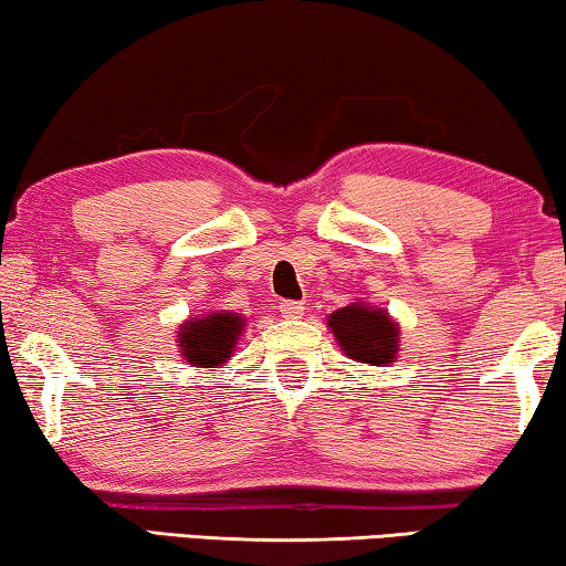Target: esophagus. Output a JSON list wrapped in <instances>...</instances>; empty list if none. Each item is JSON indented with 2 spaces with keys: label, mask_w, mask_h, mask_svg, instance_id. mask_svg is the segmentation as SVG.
<instances>
[{
  "label": "esophagus",
  "mask_w": 566,
  "mask_h": 566,
  "mask_svg": "<svg viewBox=\"0 0 566 566\" xmlns=\"http://www.w3.org/2000/svg\"><path fill=\"white\" fill-rule=\"evenodd\" d=\"M281 314L285 318H301L303 316V303L301 301H283L281 303Z\"/></svg>",
  "instance_id": "obj_1"
}]
</instances>
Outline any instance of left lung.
Returning <instances> with one entry per match:
<instances>
[{"mask_svg":"<svg viewBox=\"0 0 566 566\" xmlns=\"http://www.w3.org/2000/svg\"><path fill=\"white\" fill-rule=\"evenodd\" d=\"M332 334L349 359L357 363L388 367L398 355V324L388 316V311L373 308L357 301L337 308L329 316Z\"/></svg>","mask_w":566,"mask_h":566,"instance_id":"8db88e82","label":"left lung"}]
</instances>
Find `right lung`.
<instances>
[{
    "mask_svg": "<svg viewBox=\"0 0 566 566\" xmlns=\"http://www.w3.org/2000/svg\"><path fill=\"white\" fill-rule=\"evenodd\" d=\"M242 326V316L232 314V311L188 318L186 324H181V332H178V347H181V355L188 365L219 367L232 357Z\"/></svg>",
    "mask_w": 566,
    "mask_h": 566,
    "instance_id": "right-lung-1",
    "label": "right lung"
}]
</instances>
